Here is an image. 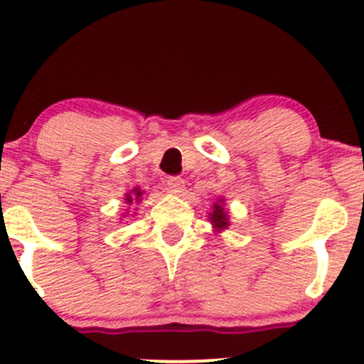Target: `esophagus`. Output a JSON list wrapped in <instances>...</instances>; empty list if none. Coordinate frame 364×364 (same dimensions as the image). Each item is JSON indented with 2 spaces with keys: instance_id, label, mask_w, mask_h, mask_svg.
Returning a JSON list of instances; mask_svg holds the SVG:
<instances>
[{
  "instance_id": "34e87169",
  "label": "esophagus",
  "mask_w": 364,
  "mask_h": 364,
  "mask_svg": "<svg viewBox=\"0 0 364 364\" xmlns=\"http://www.w3.org/2000/svg\"><path fill=\"white\" fill-rule=\"evenodd\" d=\"M167 188L171 190L172 193H176V196H181V193L185 192V179L178 178V176H174V178H168Z\"/></svg>"
}]
</instances>
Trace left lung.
Returning <instances> with one entry per match:
<instances>
[{
    "label": "left lung",
    "instance_id": "left-lung-1",
    "mask_svg": "<svg viewBox=\"0 0 364 364\" xmlns=\"http://www.w3.org/2000/svg\"><path fill=\"white\" fill-rule=\"evenodd\" d=\"M208 220L211 222L213 229H215V232H222V230H225L227 227L230 225V216H229V209L225 208V200L220 197L218 200H215L211 205V211L208 213Z\"/></svg>",
    "mask_w": 364,
    "mask_h": 364
}]
</instances>
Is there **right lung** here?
I'll return each mask as SVG.
<instances>
[{
  "label": "right lung",
  "instance_id": "right-lung-1",
  "mask_svg": "<svg viewBox=\"0 0 364 364\" xmlns=\"http://www.w3.org/2000/svg\"><path fill=\"white\" fill-rule=\"evenodd\" d=\"M142 196H144V192H142L139 186H135V188H132L130 192L124 193V204L132 205V204H139L142 200Z\"/></svg>",
  "mask_w": 364,
  "mask_h": 364
}]
</instances>
